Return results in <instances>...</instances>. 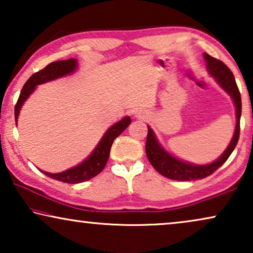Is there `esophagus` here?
I'll return each instance as SVG.
<instances>
[{"mask_svg":"<svg viewBox=\"0 0 253 253\" xmlns=\"http://www.w3.org/2000/svg\"><path fill=\"white\" fill-rule=\"evenodd\" d=\"M134 117H137V119H139V120H145L146 119V113L139 110V112H137L136 114H134Z\"/></svg>","mask_w":253,"mask_h":253,"instance_id":"34e87169","label":"esophagus"}]
</instances>
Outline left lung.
Segmentation results:
<instances>
[{
    "mask_svg": "<svg viewBox=\"0 0 253 253\" xmlns=\"http://www.w3.org/2000/svg\"><path fill=\"white\" fill-rule=\"evenodd\" d=\"M204 58L206 62V68L209 74L215 79L221 88L227 92L233 99L235 109H236V126L229 145L226 150L215 161L207 165H195L190 162L183 161L181 159L176 158L175 155L166 151L162 145L159 143L154 131L147 126V139H146V155L150 160L151 165L153 166L155 170L165 177L176 179V181H192V179H202L207 176L212 175L217 168H220L227 159L230 157L233 151L236 147L238 138H240V120L242 114V100L241 93L235 82L233 72L229 70L223 62L216 58L210 56L209 54L204 53Z\"/></svg>",
    "mask_w": 253,
    "mask_h": 253,
    "instance_id": "left-lung-1",
    "label": "left lung"
}]
</instances>
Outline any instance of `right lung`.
<instances>
[{
    "label": "right lung",
    "instance_id": "add662e5",
    "mask_svg": "<svg viewBox=\"0 0 253 253\" xmlns=\"http://www.w3.org/2000/svg\"><path fill=\"white\" fill-rule=\"evenodd\" d=\"M78 68V61L76 58H69V60L64 61H57L53 62V63L48 64L46 68L42 70L36 72V74L31 76L29 81L25 83L24 87L20 92L18 101L16 103L15 107V119L16 124L18 121L19 112L22 109L24 102L29 99V96L34 92V89L37 88L38 85L44 84V83L55 81V79L65 77V76L72 75L76 71V69ZM131 119L129 116H126L119 122L114 124L106 131L101 139L96 145L94 150L87 158L85 159L82 164H79L75 167L69 168L68 170H64L62 172H53L42 171L44 175L48 177H51L54 179H57L60 182L69 183V184H77V183H82L85 181H88L93 177H95L96 175L100 174L102 171V169L105 168V166L108 161L110 148L115 140V138L120 136L127 126H130Z\"/></svg>",
    "mask_w": 253,
    "mask_h": 253
}]
</instances>
